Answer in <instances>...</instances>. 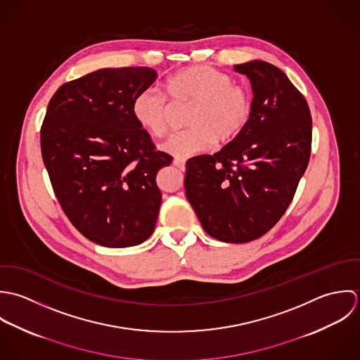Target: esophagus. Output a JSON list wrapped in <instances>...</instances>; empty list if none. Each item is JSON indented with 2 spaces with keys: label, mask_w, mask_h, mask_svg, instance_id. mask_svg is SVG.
<instances>
[{
  "label": "esophagus",
  "mask_w": 360,
  "mask_h": 360,
  "mask_svg": "<svg viewBox=\"0 0 360 360\" xmlns=\"http://www.w3.org/2000/svg\"><path fill=\"white\" fill-rule=\"evenodd\" d=\"M174 165L184 171V169H185V165H186V160H184V158H175V160H174Z\"/></svg>",
  "instance_id": "esophagus-1"
}]
</instances>
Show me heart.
I'll return each instance as SVG.
<instances>
[{
	"label": "heart",
	"instance_id": "obj_1",
	"mask_svg": "<svg viewBox=\"0 0 360 360\" xmlns=\"http://www.w3.org/2000/svg\"><path fill=\"white\" fill-rule=\"evenodd\" d=\"M165 87L175 101H195L188 124L191 128L174 134L162 148L175 157L209 151L236 139L252 117L250 93L233 83L228 73L210 65H191L172 73ZM171 104L155 86L139 91L132 101L136 122L151 136L161 138L169 129Z\"/></svg>",
	"mask_w": 360,
	"mask_h": 360
}]
</instances>
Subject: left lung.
I'll return each instance as SVG.
<instances>
[{
  "mask_svg": "<svg viewBox=\"0 0 360 360\" xmlns=\"http://www.w3.org/2000/svg\"><path fill=\"white\" fill-rule=\"evenodd\" d=\"M253 89L243 132L213 155L186 162L185 189L203 229L228 243L269 232L287 212L311 151V115L303 94L273 64L235 65Z\"/></svg>",
  "mask_w": 360,
  "mask_h": 360,
  "instance_id": "8db88e82",
  "label": "left lung"
}]
</instances>
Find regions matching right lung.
I'll return each instance as SVG.
<instances>
[{"label":"right lung","instance_id":"add662e5","mask_svg":"<svg viewBox=\"0 0 360 360\" xmlns=\"http://www.w3.org/2000/svg\"><path fill=\"white\" fill-rule=\"evenodd\" d=\"M155 77L147 67L104 68L64 83L49 103L43 162L65 216L97 245L135 246L154 231L155 176L172 157L155 150L132 101Z\"/></svg>","mask_w":360,"mask_h":360}]
</instances>
